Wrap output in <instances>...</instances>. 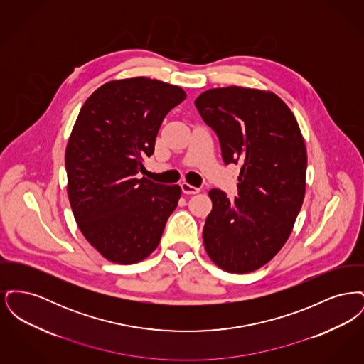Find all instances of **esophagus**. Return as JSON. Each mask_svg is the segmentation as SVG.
Segmentation results:
<instances>
[{
    "instance_id": "34e87169",
    "label": "esophagus",
    "mask_w": 364,
    "mask_h": 364,
    "mask_svg": "<svg viewBox=\"0 0 364 364\" xmlns=\"http://www.w3.org/2000/svg\"><path fill=\"white\" fill-rule=\"evenodd\" d=\"M181 190H183L184 193H187V195H195V193H198V192L200 191L199 188L191 186L188 183H183V184H181Z\"/></svg>"
}]
</instances>
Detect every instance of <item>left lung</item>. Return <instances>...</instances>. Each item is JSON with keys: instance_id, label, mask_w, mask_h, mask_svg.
<instances>
[{"instance_id": "1", "label": "left lung", "mask_w": 364, "mask_h": 364, "mask_svg": "<svg viewBox=\"0 0 364 364\" xmlns=\"http://www.w3.org/2000/svg\"><path fill=\"white\" fill-rule=\"evenodd\" d=\"M195 106L218 135L225 164H240L239 198L211 190L203 228L208 258L245 274L273 259L289 239L306 193L307 150L300 127L277 94L250 87L203 91Z\"/></svg>"}]
</instances>
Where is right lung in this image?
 <instances>
[{"mask_svg": "<svg viewBox=\"0 0 364 364\" xmlns=\"http://www.w3.org/2000/svg\"><path fill=\"white\" fill-rule=\"evenodd\" d=\"M181 87L144 76L98 87L82 106L65 149L68 199L80 232L105 259L132 264L156 251L180 186L138 178Z\"/></svg>", "mask_w": 364, "mask_h": 364, "instance_id": "add662e5", "label": "right lung"}]
</instances>
